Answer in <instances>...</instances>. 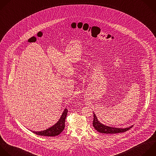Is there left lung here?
I'll list each match as a JSON object with an SVG mask.
<instances>
[{
    "label": "left lung",
    "mask_w": 156,
    "mask_h": 156,
    "mask_svg": "<svg viewBox=\"0 0 156 156\" xmlns=\"http://www.w3.org/2000/svg\"><path fill=\"white\" fill-rule=\"evenodd\" d=\"M93 126L95 128L96 130H97L98 132L102 133H122L125 132L127 130H129L130 129H131L133 126L125 128V129H121V128H115L112 127L110 126H107L105 125H103L101 123H100L98 119L95 115L94 113V120H93Z\"/></svg>",
    "instance_id": "obj_1"
}]
</instances>
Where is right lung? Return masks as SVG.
<instances>
[{"label": "right lung", "instance_id": "right-lung-1", "mask_svg": "<svg viewBox=\"0 0 156 156\" xmlns=\"http://www.w3.org/2000/svg\"><path fill=\"white\" fill-rule=\"evenodd\" d=\"M68 110L65 109L61 118L58 121V122L55 124L54 126L47 129L46 130L40 131V132H32L33 133L41 136H55L59 135L65 128V121L67 115Z\"/></svg>", "mask_w": 156, "mask_h": 156}]
</instances>
